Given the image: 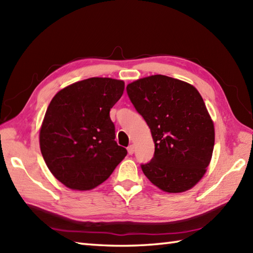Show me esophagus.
Masks as SVG:
<instances>
[{"instance_id": "1", "label": "esophagus", "mask_w": 253, "mask_h": 253, "mask_svg": "<svg viewBox=\"0 0 253 253\" xmlns=\"http://www.w3.org/2000/svg\"><path fill=\"white\" fill-rule=\"evenodd\" d=\"M127 150H128V153L131 155L133 152H135V146H133V144H130V146L127 148Z\"/></svg>"}]
</instances>
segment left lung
<instances>
[{"mask_svg": "<svg viewBox=\"0 0 253 253\" xmlns=\"http://www.w3.org/2000/svg\"><path fill=\"white\" fill-rule=\"evenodd\" d=\"M132 105L147 122L154 157L143 174L166 192L190 189L206 174L214 148V125L202 96L181 80L154 75L127 85Z\"/></svg>", "mask_w": 253, "mask_h": 253, "instance_id": "8db88e82", "label": "left lung"}]
</instances>
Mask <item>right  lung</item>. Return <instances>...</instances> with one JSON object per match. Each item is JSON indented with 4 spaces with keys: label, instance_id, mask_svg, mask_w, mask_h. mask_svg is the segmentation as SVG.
Segmentation results:
<instances>
[{
    "label": "right lung",
    "instance_id": "obj_1",
    "mask_svg": "<svg viewBox=\"0 0 253 253\" xmlns=\"http://www.w3.org/2000/svg\"><path fill=\"white\" fill-rule=\"evenodd\" d=\"M124 88L123 80L93 77L68 85L52 99L40 129V149L63 185L93 189L126 157L127 150L115 141L110 117Z\"/></svg>",
    "mask_w": 253,
    "mask_h": 253
}]
</instances>
